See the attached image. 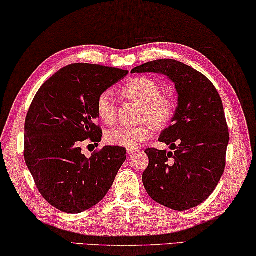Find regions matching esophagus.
<instances>
[{
	"instance_id": "obj_1",
	"label": "esophagus",
	"mask_w": 256,
	"mask_h": 256,
	"mask_svg": "<svg viewBox=\"0 0 256 256\" xmlns=\"http://www.w3.org/2000/svg\"><path fill=\"white\" fill-rule=\"evenodd\" d=\"M138 152V150L136 148H128L126 149V152L128 154V155H133V154H136Z\"/></svg>"
}]
</instances>
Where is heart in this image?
I'll use <instances>...</instances> for the list:
<instances>
[{
    "label": "heart",
    "mask_w": 256,
    "mask_h": 256,
    "mask_svg": "<svg viewBox=\"0 0 256 256\" xmlns=\"http://www.w3.org/2000/svg\"><path fill=\"white\" fill-rule=\"evenodd\" d=\"M125 98L141 104L139 125H120L106 134L110 146L136 148L146 142L154 133L153 126L165 128L172 120L176 112V104L172 96L160 93V88L149 77H136L120 88ZM96 112L106 124H112L116 118V106L112 91L104 90L96 101Z\"/></svg>",
    "instance_id": "b5f03b06"
}]
</instances>
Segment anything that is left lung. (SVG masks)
Masks as SVG:
<instances>
[{
  "mask_svg": "<svg viewBox=\"0 0 256 256\" xmlns=\"http://www.w3.org/2000/svg\"><path fill=\"white\" fill-rule=\"evenodd\" d=\"M131 72L164 74L176 84L179 96L173 123L158 139L174 152L146 149V190L168 208L186 210L198 206L214 192L226 168L229 132L216 86L202 72L172 59L154 60Z\"/></svg>",
  "mask_w": 256,
  "mask_h": 256,
  "instance_id": "obj_1",
  "label": "left lung"
}]
</instances>
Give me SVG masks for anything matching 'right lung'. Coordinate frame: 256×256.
<instances>
[{"mask_svg":"<svg viewBox=\"0 0 256 256\" xmlns=\"http://www.w3.org/2000/svg\"><path fill=\"white\" fill-rule=\"evenodd\" d=\"M128 74L92 64H72L52 75L36 93L25 122L24 157L40 194L66 213H80L102 200L112 186L126 149L106 146L90 158L84 141L100 142L96 101Z\"/></svg>","mask_w":256,"mask_h":256,"instance_id":"obj_1","label":"right lung"}]
</instances>
